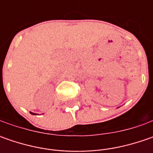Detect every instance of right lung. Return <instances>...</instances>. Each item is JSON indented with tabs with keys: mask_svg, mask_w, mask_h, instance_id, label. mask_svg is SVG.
<instances>
[{
	"mask_svg": "<svg viewBox=\"0 0 153 153\" xmlns=\"http://www.w3.org/2000/svg\"><path fill=\"white\" fill-rule=\"evenodd\" d=\"M30 114H32V115H36V113H34V112H30Z\"/></svg>",
	"mask_w": 153,
	"mask_h": 153,
	"instance_id": "1",
	"label": "right lung"
}]
</instances>
